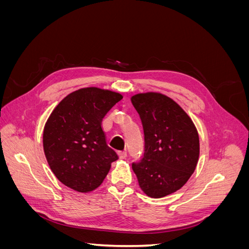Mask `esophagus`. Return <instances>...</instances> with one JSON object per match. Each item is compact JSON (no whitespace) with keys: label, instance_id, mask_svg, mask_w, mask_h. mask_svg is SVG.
Returning <instances> with one entry per match:
<instances>
[{"label":"esophagus","instance_id":"esophagus-1","mask_svg":"<svg viewBox=\"0 0 249 249\" xmlns=\"http://www.w3.org/2000/svg\"><path fill=\"white\" fill-rule=\"evenodd\" d=\"M119 159H125L126 158V152H118Z\"/></svg>","mask_w":249,"mask_h":249}]
</instances>
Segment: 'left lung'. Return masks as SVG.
<instances>
[{
  "mask_svg": "<svg viewBox=\"0 0 249 249\" xmlns=\"http://www.w3.org/2000/svg\"><path fill=\"white\" fill-rule=\"evenodd\" d=\"M131 101L144 132V155L132 164L133 170L146 195L166 196L180 189L196 167L197 130L179 105L162 93H138Z\"/></svg>",
  "mask_w": 249,
  "mask_h": 249,
  "instance_id": "left-lung-1",
  "label": "left lung"
}]
</instances>
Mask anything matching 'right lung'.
<instances>
[{"label":"right lung","mask_w":249,"mask_h":249,"mask_svg":"<svg viewBox=\"0 0 249 249\" xmlns=\"http://www.w3.org/2000/svg\"><path fill=\"white\" fill-rule=\"evenodd\" d=\"M122 99L117 92L87 87L70 93L53 110L44 125L43 149L62 184L86 193L103 183L118 156L107 144L102 122Z\"/></svg>","instance_id":"1"}]
</instances>
